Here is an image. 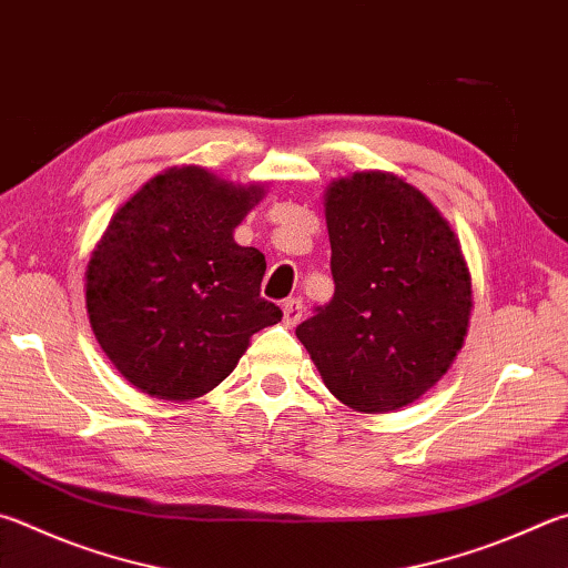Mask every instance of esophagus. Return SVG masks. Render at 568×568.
Returning <instances> with one entry per match:
<instances>
[{
    "instance_id": "34e87169",
    "label": "esophagus",
    "mask_w": 568,
    "mask_h": 568,
    "mask_svg": "<svg viewBox=\"0 0 568 568\" xmlns=\"http://www.w3.org/2000/svg\"><path fill=\"white\" fill-rule=\"evenodd\" d=\"M301 317H303V303L297 301V297H287L283 303V323L287 327H293L301 323Z\"/></svg>"
}]
</instances>
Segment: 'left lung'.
I'll use <instances>...</instances> for the list:
<instances>
[{
	"label": "left lung",
	"instance_id": "obj_1",
	"mask_svg": "<svg viewBox=\"0 0 568 568\" xmlns=\"http://www.w3.org/2000/svg\"><path fill=\"white\" fill-rule=\"evenodd\" d=\"M325 221L335 295L295 335L343 405L385 415L455 363L471 315L469 267L437 205L395 173L329 183Z\"/></svg>",
	"mask_w": 568,
	"mask_h": 568
}]
</instances>
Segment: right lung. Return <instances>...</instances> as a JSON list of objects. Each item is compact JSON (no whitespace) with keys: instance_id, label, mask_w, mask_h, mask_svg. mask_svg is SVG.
I'll use <instances>...</instances> for the list:
<instances>
[{"instance_id":"add662e5","label":"right lung","mask_w":568,"mask_h":568,"mask_svg":"<svg viewBox=\"0 0 568 568\" xmlns=\"http://www.w3.org/2000/svg\"><path fill=\"white\" fill-rule=\"evenodd\" d=\"M263 195V183L173 166L113 213L87 265V313L136 389L201 397L233 373L257 329L281 323V307L261 297L265 255L233 239Z\"/></svg>"}]
</instances>
